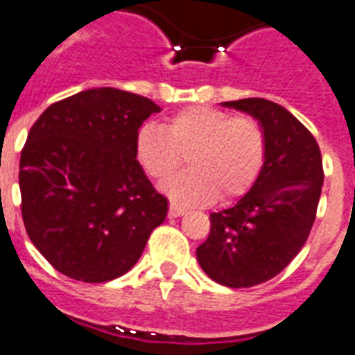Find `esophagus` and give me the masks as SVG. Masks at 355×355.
<instances>
[{
  "label": "esophagus",
  "instance_id": "1",
  "mask_svg": "<svg viewBox=\"0 0 355 355\" xmlns=\"http://www.w3.org/2000/svg\"><path fill=\"white\" fill-rule=\"evenodd\" d=\"M184 213H186V209H184L182 206H178V204H175V202L169 204V217H171V218L182 217Z\"/></svg>",
  "mask_w": 355,
  "mask_h": 355
}]
</instances>
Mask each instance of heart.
<instances>
[{
  "label": "heart",
  "mask_w": 355,
  "mask_h": 355,
  "mask_svg": "<svg viewBox=\"0 0 355 355\" xmlns=\"http://www.w3.org/2000/svg\"><path fill=\"white\" fill-rule=\"evenodd\" d=\"M266 153V135L257 120L233 118L207 105L173 112L162 128L142 125L135 138L137 162L158 182L168 178L188 155L190 169L162 184V191L182 204L244 195L261 175Z\"/></svg>",
  "instance_id": "1"
}]
</instances>
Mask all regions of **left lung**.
Segmentation results:
<instances>
[{
  "label": "left lung",
  "instance_id": "obj_1",
  "mask_svg": "<svg viewBox=\"0 0 355 355\" xmlns=\"http://www.w3.org/2000/svg\"><path fill=\"white\" fill-rule=\"evenodd\" d=\"M264 129L266 162L235 206L209 215L211 230L197 248L206 275L227 288L273 279L306 243L322 187V158L312 132L292 112L264 98L224 102Z\"/></svg>",
  "mask_w": 355,
  "mask_h": 355
}]
</instances>
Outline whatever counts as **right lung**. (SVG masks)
<instances>
[{
    "label": "right lung",
    "mask_w": 355,
    "mask_h": 355,
    "mask_svg": "<svg viewBox=\"0 0 355 355\" xmlns=\"http://www.w3.org/2000/svg\"><path fill=\"white\" fill-rule=\"evenodd\" d=\"M153 112L149 98L87 89L42 112L19 158L21 215L28 239L58 272L83 282L128 273L168 198L135 157V138Z\"/></svg>",
    "instance_id": "add662e5"
}]
</instances>
